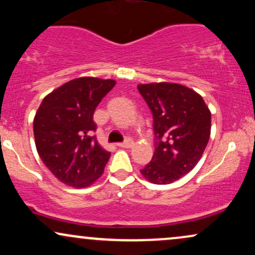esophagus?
Returning a JSON list of instances; mask_svg holds the SVG:
<instances>
[{"mask_svg":"<svg viewBox=\"0 0 255 255\" xmlns=\"http://www.w3.org/2000/svg\"><path fill=\"white\" fill-rule=\"evenodd\" d=\"M133 145H134L133 139H126L124 142H120V144H119L120 147H125V148H129Z\"/></svg>","mask_w":255,"mask_h":255,"instance_id":"34e87169","label":"esophagus"}]
</instances>
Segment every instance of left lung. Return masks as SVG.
I'll use <instances>...</instances> for the list:
<instances>
[{"label":"left lung","instance_id":"8db88e82","mask_svg":"<svg viewBox=\"0 0 255 255\" xmlns=\"http://www.w3.org/2000/svg\"><path fill=\"white\" fill-rule=\"evenodd\" d=\"M153 116L154 153L141 169L154 184H168L188 174L203 156L211 133V113L203 97L178 84L137 86Z\"/></svg>","mask_w":255,"mask_h":255}]
</instances>
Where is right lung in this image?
Segmentation results:
<instances>
[{
    "instance_id": "add662e5",
    "label": "right lung",
    "mask_w": 255,
    "mask_h": 255,
    "mask_svg": "<svg viewBox=\"0 0 255 255\" xmlns=\"http://www.w3.org/2000/svg\"><path fill=\"white\" fill-rule=\"evenodd\" d=\"M115 84L78 78L43 99L34 116V141L40 159L61 182L84 188L103 174L110 152L92 135L97 129L93 113Z\"/></svg>"
}]
</instances>
